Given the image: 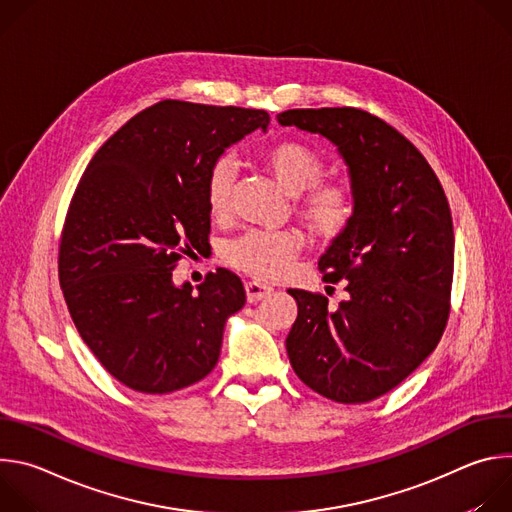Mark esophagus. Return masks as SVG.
<instances>
[{
    "mask_svg": "<svg viewBox=\"0 0 512 512\" xmlns=\"http://www.w3.org/2000/svg\"><path fill=\"white\" fill-rule=\"evenodd\" d=\"M245 291H247V300L251 304H255V302H261L263 298H267L271 294V287H267L263 283H257V281H247Z\"/></svg>",
    "mask_w": 512,
    "mask_h": 512,
    "instance_id": "34e87169",
    "label": "esophagus"
}]
</instances>
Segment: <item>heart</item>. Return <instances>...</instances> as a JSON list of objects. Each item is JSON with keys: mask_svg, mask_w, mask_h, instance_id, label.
Here are the masks:
<instances>
[{"mask_svg": "<svg viewBox=\"0 0 512 512\" xmlns=\"http://www.w3.org/2000/svg\"><path fill=\"white\" fill-rule=\"evenodd\" d=\"M263 166L277 184L294 196V212L302 225L322 241L340 237L356 214V194L350 184L322 180L324 156L298 139L277 141L261 154ZM237 182V162L216 158L206 174V204L212 216L227 218ZM300 239L289 231H249L225 247V259L235 269L257 279H279L296 259Z\"/></svg>", "mask_w": 512, "mask_h": 512, "instance_id": "1", "label": "heart"}]
</instances>
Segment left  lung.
<instances>
[{"instance_id":"left-lung-1","label":"left lung","mask_w":512,"mask_h":512,"mask_svg":"<svg viewBox=\"0 0 512 512\" xmlns=\"http://www.w3.org/2000/svg\"><path fill=\"white\" fill-rule=\"evenodd\" d=\"M281 125L330 139L356 194L350 227L318 265L348 298L287 289L298 318L285 348L296 375L336 403L373 401L405 381L440 342L454 277V225L444 188L415 145L354 107L289 109Z\"/></svg>"}]
</instances>
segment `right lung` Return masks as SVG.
Instances as JSON below:
<instances>
[{
	"instance_id": "1",
	"label": "right lung",
	"mask_w": 512,
	"mask_h": 512,
	"mask_svg": "<svg viewBox=\"0 0 512 512\" xmlns=\"http://www.w3.org/2000/svg\"><path fill=\"white\" fill-rule=\"evenodd\" d=\"M267 125L261 109L168 99L89 162L64 218L58 279L81 338L125 387L172 393L218 362L225 322L245 306L241 279L218 267L194 294L172 271L208 243L210 164Z\"/></svg>"
}]
</instances>
